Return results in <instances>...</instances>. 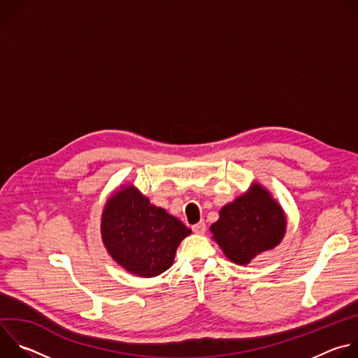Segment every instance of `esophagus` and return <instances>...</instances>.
<instances>
[{
	"label": "esophagus",
	"mask_w": 358,
	"mask_h": 358,
	"mask_svg": "<svg viewBox=\"0 0 358 358\" xmlns=\"http://www.w3.org/2000/svg\"><path fill=\"white\" fill-rule=\"evenodd\" d=\"M192 231H194L195 234H198V235H202V234H206V231H207V225H206V222L201 221V222H198V224L192 225Z\"/></svg>",
	"instance_id": "1"
}]
</instances>
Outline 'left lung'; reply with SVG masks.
Masks as SVG:
<instances>
[{"instance_id":"left-lung-1","label":"left lung","mask_w":358,"mask_h":358,"mask_svg":"<svg viewBox=\"0 0 358 358\" xmlns=\"http://www.w3.org/2000/svg\"><path fill=\"white\" fill-rule=\"evenodd\" d=\"M211 232L229 261L248 265L259 253L280 243L286 215L271 192L253 182L245 194L221 208Z\"/></svg>"}]
</instances>
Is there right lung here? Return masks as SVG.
<instances>
[{"label":"right lung","instance_id":"add662e5","mask_svg":"<svg viewBox=\"0 0 358 358\" xmlns=\"http://www.w3.org/2000/svg\"><path fill=\"white\" fill-rule=\"evenodd\" d=\"M101 241L127 272L155 278L174 262L181 241L191 234L178 218L150 203L134 185L117 191L101 214Z\"/></svg>","mask_w":358,"mask_h":358}]
</instances>
